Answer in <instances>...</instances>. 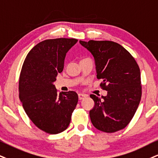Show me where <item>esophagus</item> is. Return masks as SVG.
<instances>
[{
    "instance_id": "esophagus-1",
    "label": "esophagus",
    "mask_w": 158,
    "mask_h": 158,
    "mask_svg": "<svg viewBox=\"0 0 158 158\" xmlns=\"http://www.w3.org/2000/svg\"><path fill=\"white\" fill-rule=\"evenodd\" d=\"M87 95L86 94H82V93H80V94H78V98L79 100H83V99H84L85 97H86Z\"/></svg>"
}]
</instances>
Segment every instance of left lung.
Here are the masks:
<instances>
[{"instance_id":"8db88e82","label":"left lung","mask_w":158,"mask_h":158,"mask_svg":"<svg viewBox=\"0 0 158 158\" xmlns=\"http://www.w3.org/2000/svg\"><path fill=\"white\" fill-rule=\"evenodd\" d=\"M94 58L97 77L107 96L91 94L94 106L89 111L97 130L115 133L124 129L135 115L141 101V73L131 54L112 41L80 40Z\"/></svg>"}]
</instances>
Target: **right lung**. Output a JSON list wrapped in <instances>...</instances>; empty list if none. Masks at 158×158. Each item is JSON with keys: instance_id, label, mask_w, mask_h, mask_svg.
<instances>
[{"instance_id": "add662e5", "label": "right lung", "mask_w": 158, "mask_h": 158, "mask_svg": "<svg viewBox=\"0 0 158 158\" xmlns=\"http://www.w3.org/2000/svg\"><path fill=\"white\" fill-rule=\"evenodd\" d=\"M76 39L46 40L34 46L25 58L19 81V97L35 125L47 133L65 130L78 96L73 91L58 94L53 82L64 69L66 54Z\"/></svg>"}]
</instances>
